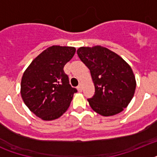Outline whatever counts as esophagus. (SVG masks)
I'll return each mask as SVG.
<instances>
[{
    "label": "esophagus",
    "mask_w": 157,
    "mask_h": 157,
    "mask_svg": "<svg viewBox=\"0 0 157 157\" xmlns=\"http://www.w3.org/2000/svg\"><path fill=\"white\" fill-rule=\"evenodd\" d=\"M82 89H83V84L80 83V85H79L78 87H77V90H78L79 91H81L82 90Z\"/></svg>",
    "instance_id": "esophagus-1"
}]
</instances>
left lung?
Masks as SVG:
<instances>
[{
    "instance_id": "left-lung-1",
    "label": "left lung",
    "mask_w": 157,
    "mask_h": 157,
    "mask_svg": "<svg viewBox=\"0 0 157 157\" xmlns=\"http://www.w3.org/2000/svg\"><path fill=\"white\" fill-rule=\"evenodd\" d=\"M77 54L90 69L94 85V94L87 99L91 108L103 117L121 112L136 89L131 67L120 55L101 45L80 47Z\"/></svg>"
}]
</instances>
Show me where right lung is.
I'll return each mask as SVG.
<instances>
[{"label":"right lung","instance_id":"add662e5","mask_svg":"<svg viewBox=\"0 0 157 157\" xmlns=\"http://www.w3.org/2000/svg\"><path fill=\"white\" fill-rule=\"evenodd\" d=\"M75 52V47L52 45L36 57L23 72L21 96L31 112L40 119L59 118L77 92L63 71Z\"/></svg>","mask_w":157,"mask_h":157}]
</instances>
